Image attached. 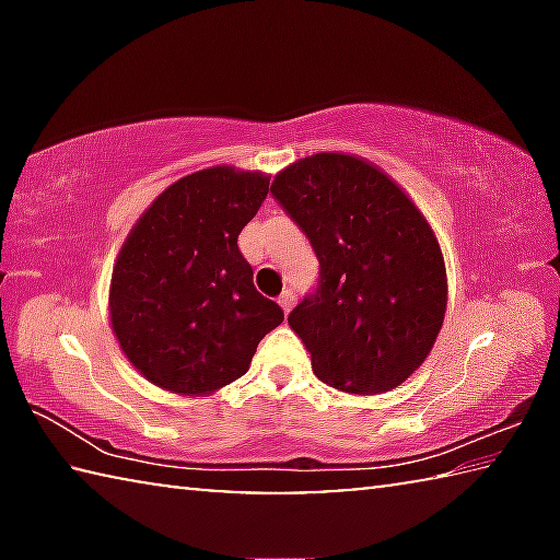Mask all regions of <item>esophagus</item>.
Returning <instances> with one entry per match:
<instances>
[{"mask_svg": "<svg viewBox=\"0 0 560 560\" xmlns=\"http://www.w3.org/2000/svg\"><path fill=\"white\" fill-rule=\"evenodd\" d=\"M293 301H296V296H293V291L291 289H287L279 296V306L283 308V314H289V311L293 308Z\"/></svg>", "mask_w": 560, "mask_h": 560, "instance_id": "obj_1", "label": "esophagus"}]
</instances>
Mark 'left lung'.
<instances>
[{"label":"left lung","mask_w":560,"mask_h":560,"mask_svg":"<svg viewBox=\"0 0 560 560\" xmlns=\"http://www.w3.org/2000/svg\"><path fill=\"white\" fill-rule=\"evenodd\" d=\"M320 273L289 314L316 377L381 395L430 355L447 311V269L430 222L381 167L343 153L301 158L273 177Z\"/></svg>","instance_id":"left-lung-1"}]
</instances>
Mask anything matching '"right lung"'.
<instances>
[{
	"label": "right lung",
	"mask_w": 560,
	"mask_h": 560,
	"mask_svg": "<svg viewBox=\"0 0 560 560\" xmlns=\"http://www.w3.org/2000/svg\"><path fill=\"white\" fill-rule=\"evenodd\" d=\"M269 177L214 165L179 177L140 214L113 267L110 326L132 368L175 395L205 397L249 371L283 320L254 289L240 232Z\"/></svg>",
	"instance_id": "add662e5"
}]
</instances>
